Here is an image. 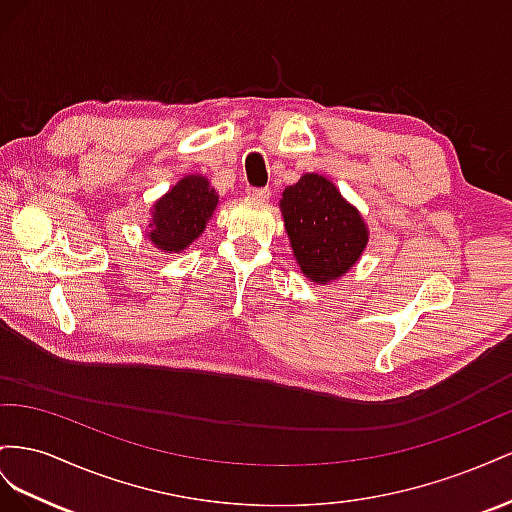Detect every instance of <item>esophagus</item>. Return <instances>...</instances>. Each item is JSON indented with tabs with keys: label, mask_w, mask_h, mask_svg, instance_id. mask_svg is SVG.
I'll return each mask as SVG.
<instances>
[{
	"label": "esophagus",
	"mask_w": 512,
	"mask_h": 512,
	"mask_svg": "<svg viewBox=\"0 0 512 512\" xmlns=\"http://www.w3.org/2000/svg\"><path fill=\"white\" fill-rule=\"evenodd\" d=\"M246 195L251 199H268L270 191L268 188H246Z\"/></svg>",
	"instance_id": "esophagus-1"
}]
</instances>
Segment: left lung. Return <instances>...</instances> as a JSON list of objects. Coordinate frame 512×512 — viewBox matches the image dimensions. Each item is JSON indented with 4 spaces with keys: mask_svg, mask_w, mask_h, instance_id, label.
<instances>
[{
    "mask_svg": "<svg viewBox=\"0 0 512 512\" xmlns=\"http://www.w3.org/2000/svg\"><path fill=\"white\" fill-rule=\"evenodd\" d=\"M291 251L311 283L328 285L352 270L369 244V227L326 175L304 173L279 201Z\"/></svg>",
    "mask_w": 512,
    "mask_h": 512,
    "instance_id": "obj_1",
    "label": "left lung"
}]
</instances>
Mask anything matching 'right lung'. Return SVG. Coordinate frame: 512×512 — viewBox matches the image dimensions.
<instances>
[{
    "mask_svg": "<svg viewBox=\"0 0 512 512\" xmlns=\"http://www.w3.org/2000/svg\"><path fill=\"white\" fill-rule=\"evenodd\" d=\"M218 206V195L201 173L184 175L152 206L148 238L160 253H182L210 223Z\"/></svg>",
    "mask_w": 512,
    "mask_h": 512,
    "instance_id": "right-lung-1",
    "label": "right lung"
}]
</instances>
